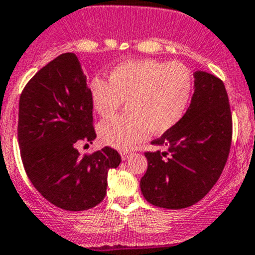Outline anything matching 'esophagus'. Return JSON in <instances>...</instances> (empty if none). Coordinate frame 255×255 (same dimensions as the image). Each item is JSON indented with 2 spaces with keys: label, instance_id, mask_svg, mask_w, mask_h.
<instances>
[{
  "label": "esophagus",
  "instance_id": "34e87169",
  "mask_svg": "<svg viewBox=\"0 0 255 255\" xmlns=\"http://www.w3.org/2000/svg\"><path fill=\"white\" fill-rule=\"evenodd\" d=\"M132 155H133L132 152H126V151H122V152H121V156H122V160H128Z\"/></svg>",
  "mask_w": 255,
  "mask_h": 255
}]
</instances>
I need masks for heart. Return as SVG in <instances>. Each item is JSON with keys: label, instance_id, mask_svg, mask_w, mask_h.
<instances>
[{"label": "heart", "instance_id": "b5f03b06", "mask_svg": "<svg viewBox=\"0 0 255 255\" xmlns=\"http://www.w3.org/2000/svg\"><path fill=\"white\" fill-rule=\"evenodd\" d=\"M192 76L179 62L132 59L109 73V82L96 77L90 84L91 103L108 118L126 102L125 116L100 123L104 143L129 150L150 134H161L183 118L192 95Z\"/></svg>", "mask_w": 255, "mask_h": 255}]
</instances>
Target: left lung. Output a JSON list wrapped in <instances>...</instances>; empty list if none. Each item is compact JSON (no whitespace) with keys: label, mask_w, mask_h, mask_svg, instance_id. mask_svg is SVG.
<instances>
[{"label":"left lung","mask_w":255,"mask_h":255,"mask_svg":"<svg viewBox=\"0 0 255 255\" xmlns=\"http://www.w3.org/2000/svg\"><path fill=\"white\" fill-rule=\"evenodd\" d=\"M190 105L178 125L151 143L139 187L146 201L179 210L201 201L216 184L231 146V112L224 82L196 71Z\"/></svg>","instance_id":"obj_1"}]
</instances>
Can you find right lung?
<instances>
[{
	"label": "right lung",
	"mask_w": 255,
	"mask_h": 255,
	"mask_svg": "<svg viewBox=\"0 0 255 255\" xmlns=\"http://www.w3.org/2000/svg\"><path fill=\"white\" fill-rule=\"evenodd\" d=\"M96 138L88 79L75 53L49 62L20 96L17 141L27 176L52 205L84 211L104 199L108 171L122 159L104 147L80 155V141Z\"/></svg>",
	"instance_id": "add662e5"
}]
</instances>
